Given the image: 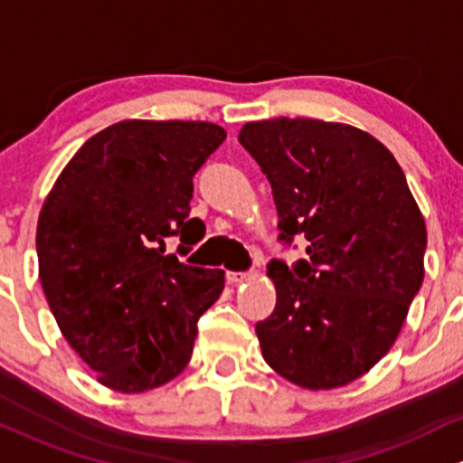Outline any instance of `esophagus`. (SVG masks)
I'll use <instances>...</instances> for the list:
<instances>
[{
  "instance_id": "obj_1",
  "label": "esophagus",
  "mask_w": 463,
  "mask_h": 463,
  "mask_svg": "<svg viewBox=\"0 0 463 463\" xmlns=\"http://www.w3.org/2000/svg\"><path fill=\"white\" fill-rule=\"evenodd\" d=\"M225 279H227V283L238 285V283H242V280L250 279V271H227Z\"/></svg>"
}]
</instances>
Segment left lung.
Listing matches in <instances>:
<instances>
[{
	"label": "left lung",
	"mask_w": 463,
	"mask_h": 463,
	"mask_svg": "<svg viewBox=\"0 0 463 463\" xmlns=\"http://www.w3.org/2000/svg\"><path fill=\"white\" fill-rule=\"evenodd\" d=\"M238 142L269 180L279 242L307 245L294 265H267L265 361L301 388L350 383L392 347L423 283L426 222L406 175L370 133L338 122H247Z\"/></svg>",
	"instance_id": "8db88e82"
}]
</instances>
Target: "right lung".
I'll use <instances>...</instances> for the list:
<instances>
[{
  "mask_svg": "<svg viewBox=\"0 0 463 463\" xmlns=\"http://www.w3.org/2000/svg\"><path fill=\"white\" fill-rule=\"evenodd\" d=\"M212 122L125 120L89 137L37 221L40 280L57 326L98 381L145 392L189 364L225 271L184 265L204 236L194 175L225 142Z\"/></svg>",
  "mask_w": 463,
  "mask_h": 463,
  "instance_id": "obj_1",
  "label": "right lung"
}]
</instances>
